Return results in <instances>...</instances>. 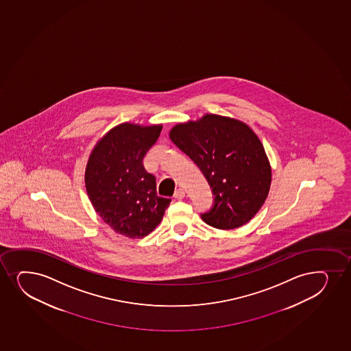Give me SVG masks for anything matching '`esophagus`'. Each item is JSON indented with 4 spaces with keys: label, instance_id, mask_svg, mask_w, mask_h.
Wrapping results in <instances>:
<instances>
[{
    "label": "esophagus",
    "instance_id": "1",
    "mask_svg": "<svg viewBox=\"0 0 351 351\" xmlns=\"http://www.w3.org/2000/svg\"><path fill=\"white\" fill-rule=\"evenodd\" d=\"M174 197L176 199H182V197H185V191L182 190V189H178V190H176V192H174Z\"/></svg>",
    "mask_w": 351,
    "mask_h": 351
}]
</instances>
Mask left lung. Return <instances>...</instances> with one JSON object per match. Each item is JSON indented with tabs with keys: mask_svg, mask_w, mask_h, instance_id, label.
Wrapping results in <instances>:
<instances>
[{
	"mask_svg": "<svg viewBox=\"0 0 351 351\" xmlns=\"http://www.w3.org/2000/svg\"><path fill=\"white\" fill-rule=\"evenodd\" d=\"M169 137L212 189L213 205L200 214L207 225L233 230L258 213L269 192L271 171L261 141L246 124L206 114L174 126Z\"/></svg>",
	"mask_w": 351,
	"mask_h": 351,
	"instance_id": "obj_1",
	"label": "left lung"
}]
</instances>
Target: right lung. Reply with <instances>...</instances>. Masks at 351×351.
<instances>
[{"mask_svg":"<svg viewBox=\"0 0 351 351\" xmlns=\"http://www.w3.org/2000/svg\"><path fill=\"white\" fill-rule=\"evenodd\" d=\"M161 126L121 124L90 156L85 185L93 208L114 232L144 238L160 223L171 199L159 197L154 174L143 160L157 143Z\"/></svg>","mask_w":351,"mask_h":351,"instance_id":"obj_1","label":"right lung"}]
</instances>
